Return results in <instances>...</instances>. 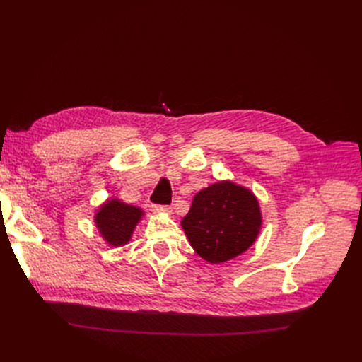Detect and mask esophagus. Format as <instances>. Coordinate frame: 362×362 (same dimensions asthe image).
<instances>
[{
    "instance_id": "1",
    "label": "esophagus",
    "mask_w": 362,
    "mask_h": 362,
    "mask_svg": "<svg viewBox=\"0 0 362 362\" xmlns=\"http://www.w3.org/2000/svg\"><path fill=\"white\" fill-rule=\"evenodd\" d=\"M154 210H156L157 213L171 214V211H173V208H171L170 205H157V206H154Z\"/></svg>"
}]
</instances>
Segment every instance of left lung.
I'll return each instance as SVG.
<instances>
[{
  "instance_id": "8db88e82",
  "label": "left lung",
  "mask_w": 362,
  "mask_h": 362,
  "mask_svg": "<svg viewBox=\"0 0 362 362\" xmlns=\"http://www.w3.org/2000/svg\"><path fill=\"white\" fill-rule=\"evenodd\" d=\"M195 252L211 264L229 261L255 242L261 213L255 195L232 182H218L199 191L182 220Z\"/></svg>"
}]
</instances>
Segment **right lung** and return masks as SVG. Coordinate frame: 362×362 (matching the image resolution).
I'll use <instances>...</instances> for the list:
<instances>
[{"mask_svg": "<svg viewBox=\"0 0 362 362\" xmlns=\"http://www.w3.org/2000/svg\"><path fill=\"white\" fill-rule=\"evenodd\" d=\"M142 214L138 206L127 205L119 199H108L95 216V224L110 245L122 246L129 242Z\"/></svg>", "mask_w": 362, "mask_h": 362, "instance_id": "right-lung-1", "label": "right lung"}]
</instances>
